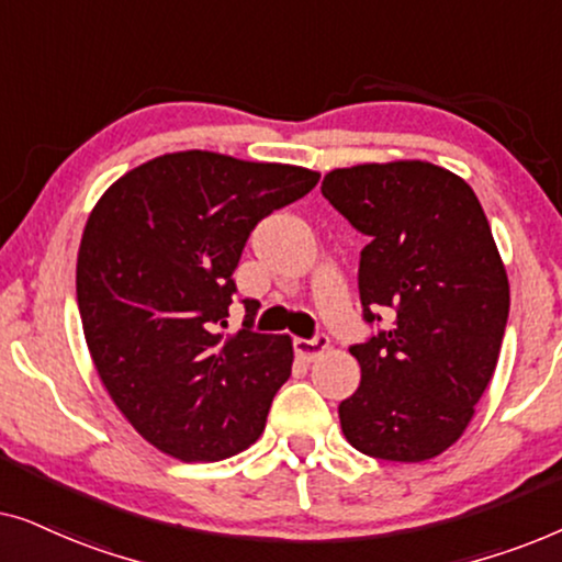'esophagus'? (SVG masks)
<instances>
[{
    "instance_id": "34e87169",
    "label": "esophagus",
    "mask_w": 562,
    "mask_h": 562,
    "mask_svg": "<svg viewBox=\"0 0 562 562\" xmlns=\"http://www.w3.org/2000/svg\"><path fill=\"white\" fill-rule=\"evenodd\" d=\"M294 350L299 352V358L310 360L312 363V360L322 358L329 350V340H327V335H317V337H312V340L299 337V340H294Z\"/></svg>"
}]
</instances>
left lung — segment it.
I'll return each instance as SVG.
<instances>
[{
  "label": "left lung",
  "mask_w": 562,
  "mask_h": 562,
  "mask_svg": "<svg viewBox=\"0 0 562 562\" xmlns=\"http://www.w3.org/2000/svg\"><path fill=\"white\" fill-rule=\"evenodd\" d=\"M322 194L371 237L360 252L366 319L386 333L350 348L360 386L340 404L352 448L425 463L456 445L496 371L509 279L473 189L429 160L335 168Z\"/></svg>",
  "instance_id": "left-lung-1"
}]
</instances>
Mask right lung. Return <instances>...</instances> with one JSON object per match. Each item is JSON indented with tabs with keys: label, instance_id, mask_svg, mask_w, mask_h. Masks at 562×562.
I'll list each match as a JSON object with an SVG mask.
<instances>
[{
	"label": "right lung",
	"instance_id": "right-lung-1",
	"mask_svg": "<svg viewBox=\"0 0 562 562\" xmlns=\"http://www.w3.org/2000/svg\"><path fill=\"white\" fill-rule=\"evenodd\" d=\"M319 173L212 150L166 153L99 196L76 260V299L99 381L135 432L183 463H214L263 435L291 375L289 335L227 327L250 229Z\"/></svg>",
	"mask_w": 562,
	"mask_h": 562
}]
</instances>
